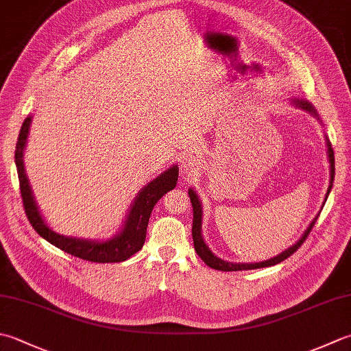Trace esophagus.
<instances>
[{
    "label": "esophagus",
    "instance_id": "esophagus-1",
    "mask_svg": "<svg viewBox=\"0 0 351 351\" xmlns=\"http://www.w3.org/2000/svg\"><path fill=\"white\" fill-rule=\"evenodd\" d=\"M181 171L184 175L187 176H193L195 173L199 171V166L195 160H191V158H185L181 164Z\"/></svg>",
    "mask_w": 351,
    "mask_h": 351
}]
</instances>
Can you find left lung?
I'll return each instance as SVG.
<instances>
[{
    "label": "left lung",
    "mask_w": 351,
    "mask_h": 351,
    "mask_svg": "<svg viewBox=\"0 0 351 351\" xmlns=\"http://www.w3.org/2000/svg\"><path fill=\"white\" fill-rule=\"evenodd\" d=\"M292 105H295L297 108L304 109L306 112H311L315 117H318L317 109H315L307 100L293 99L292 100ZM327 154H328V162H330V185H328V189H327V195H326L324 201H327L328 193H330V190H332L333 180H335V155H333L332 144H330V141H328V140H327ZM189 196H190V201H191V207H193V228H191V234H193L195 251L197 252V256L204 260L205 265L213 267V269L225 271V272H228V271L258 269V267H267V266H274V265H277L280 262H283V260H286L287 257H291L292 254L297 251L301 245H303V242L308 236V232L312 231L313 225H315V222H317V219H318V216L313 219V221L311 222V225L307 226V230L304 231V234L301 236V239L298 240L297 243H293L291 248H287L286 251L278 254V256L272 257L269 260H265V262H258V263H230V262H225V260L215 256V254L210 251L207 243L204 242V239H202V205H201V199L197 197L196 191L193 189L189 190Z\"/></svg>",
    "instance_id": "left-lung-1"
}]
</instances>
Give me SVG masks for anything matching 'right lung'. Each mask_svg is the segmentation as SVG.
Listing matches in <instances>:
<instances>
[{
	"instance_id": "right-lung-1",
	"label": "right lung",
	"mask_w": 351,
	"mask_h": 351,
	"mask_svg": "<svg viewBox=\"0 0 351 351\" xmlns=\"http://www.w3.org/2000/svg\"><path fill=\"white\" fill-rule=\"evenodd\" d=\"M30 123L32 117H27L23 126H21L15 150V164L18 170L21 197H23L24 210L34 231H36L40 237L45 239L47 242L56 246V248L71 254L74 257L84 258L94 263L125 262L129 257H132L135 252H138L143 248L144 240H146L149 217L152 215L155 204L160 201L167 191L176 187L178 173H180L178 166H171L170 169L164 171V173L156 176L154 181L144 185L138 196L135 197L134 204L130 205V210L128 213L121 231L112 239L105 240V242H97V240L65 237L62 234H58L56 231H53L50 226L45 223L44 217L40 215L36 205V201H34L29 178L25 175L23 156Z\"/></svg>"
}]
</instances>
